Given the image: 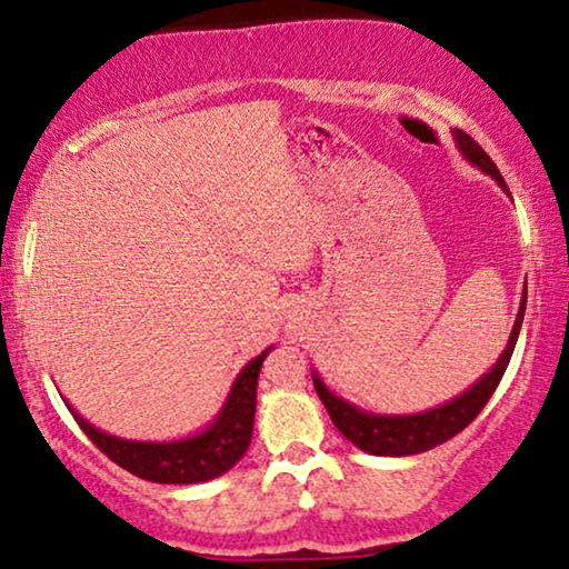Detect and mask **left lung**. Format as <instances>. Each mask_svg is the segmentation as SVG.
I'll list each match as a JSON object with an SVG mask.
<instances>
[{
	"instance_id": "obj_1",
	"label": "left lung",
	"mask_w": 569,
	"mask_h": 569,
	"mask_svg": "<svg viewBox=\"0 0 569 569\" xmlns=\"http://www.w3.org/2000/svg\"><path fill=\"white\" fill-rule=\"evenodd\" d=\"M456 146L460 153H463L466 161L479 166L483 173H489V177L495 179L507 194H510V189H507L502 173H499L495 161H491L487 150H483L471 134H466L463 130H456ZM526 299H528V291H522L520 309H518V317H515L510 340H507V348L497 359L495 367H491L479 382L471 385L463 396L452 398L439 408H431V411L408 413V416L367 413L361 411V408H356L353 403H348V400L332 396V392L325 388L320 375L312 372L317 396H320L325 408H328L336 429L348 439V442H353L356 448L369 452V456H390V458L419 456V452H427L431 448H437V445L448 442V439L456 437L458 431H463L468 423L481 413V408L489 403V398L495 396L507 363H510L515 343H518L522 315H526Z\"/></svg>"
}]
</instances>
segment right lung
Wrapping results in <instances>:
<instances>
[{
    "instance_id": "1",
    "label": "right lung",
    "mask_w": 569,
    "mask_h": 569,
    "mask_svg": "<svg viewBox=\"0 0 569 569\" xmlns=\"http://www.w3.org/2000/svg\"><path fill=\"white\" fill-rule=\"evenodd\" d=\"M270 348H264L257 359L241 369L213 423L200 435L177 439V442H134V439L106 435L82 419L70 403L67 408L103 456H109L113 463L140 479L156 483H200L218 479L237 466L249 448L257 408V377H260V367Z\"/></svg>"
}]
</instances>
